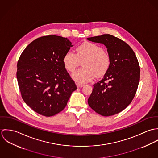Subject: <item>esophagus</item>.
<instances>
[{"instance_id": "obj_1", "label": "esophagus", "mask_w": 158, "mask_h": 158, "mask_svg": "<svg viewBox=\"0 0 158 158\" xmlns=\"http://www.w3.org/2000/svg\"><path fill=\"white\" fill-rule=\"evenodd\" d=\"M76 85H77V88H81V87L84 86L83 84H81V83H77Z\"/></svg>"}]
</instances>
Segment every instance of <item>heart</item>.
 Wrapping results in <instances>:
<instances>
[{"instance_id": "heart-1", "label": "heart", "mask_w": 158, "mask_h": 158, "mask_svg": "<svg viewBox=\"0 0 158 158\" xmlns=\"http://www.w3.org/2000/svg\"><path fill=\"white\" fill-rule=\"evenodd\" d=\"M76 51L77 55L72 51L67 52L63 60L65 68L69 72H73L79 66L80 60L86 59L83 63L84 68L78 69L72 74V78L76 81H90L95 76L102 77L109 69L111 64L110 56L103 51L100 45L85 42L79 45Z\"/></svg>"}]
</instances>
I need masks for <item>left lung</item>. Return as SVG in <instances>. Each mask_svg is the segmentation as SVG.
I'll use <instances>...</instances> for the list:
<instances>
[{"mask_svg": "<svg viewBox=\"0 0 158 158\" xmlns=\"http://www.w3.org/2000/svg\"><path fill=\"white\" fill-rule=\"evenodd\" d=\"M88 40L105 45L111 58L103 78L93 85L88 104L103 116L119 113L131 103L139 85L140 70L135 53L125 42L109 34Z\"/></svg>", "mask_w": 158, "mask_h": 158, "instance_id": "obj_1", "label": "left lung"}]
</instances>
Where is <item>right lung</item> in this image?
Returning <instances> with one entry per match:
<instances>
[{
	"label": "right lung",
	"instance_id": "obj_1",
	"mask_svg": "<svg viewBox=\"0 0 158 158\" xmlns=\"http://www.w3.org/2000/svg\"><path fill=\"white\" fill-rule=\"evenodd\" d=\"M72 46L66 38L48 35L32 41L21 55L19 88L25 103L35 112L46 117L61 112L77 89L63 61Z\"/></svg>",
	"mask_w": 158,
	"mask_h": 158
}]
</instances>
